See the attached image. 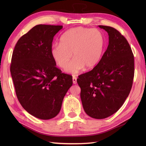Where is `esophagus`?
<instances>
[{
    "mask_svg": "<svg viewBox=\"0 0 146 146\" xmlns=\"http://www.w3.org/2000/svg\"><path fill=\"white\" fill-rule=\"evenodd\" d=\"M76 83H77L76 78L75 76H73V84H76Z\"/></svg>",
    "mask_w": 146,
    "mask_h": 146,
    "instance_id": "34e87169",
    "label": "esophagus"
}]
</instances>
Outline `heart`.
I'll use <instances>...</instances> for the list:
<instances>
[{
    "label": "heart",
    "mask_w": 146,
    "mask_h": 146,
    "mask_svg": "<svg viewBox=\"0 0 146 146\" xmlns=\"http://www.w3.org/2000/svg\"><path fill=\"white\" fill-rule=\"evenodd\" d=\"M105 48V38L101 31L83 27H73L61 36L60 44L51 48L52 58L59 66L65 68L72 57L74 59L68 66V73H78L85 68L94 69L100 63Z\"/></svg>",
    "instance_id": "1"
}]
</instances>
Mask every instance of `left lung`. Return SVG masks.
I'll return each mask as SVG.
<instances>
[{"label": "left lung", "mask_w": 146, "mask_h": 146, "mask_svg": "<svg viewBox=\"0 0 146 146\" xmlns=\"http://www.w3.org/2000/svg\"><path fill=\"white\" fill-rule=\"evenodd\" d=\"M108 35V45L102 60L77 83L86 113L102 119L119 110L129 95L134 76V58L128 41L113 27L98 26Z\"/></svg>", "instance_id": "obj_1"}]
</instances>
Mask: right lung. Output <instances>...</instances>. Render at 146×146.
I'll return each mask as SVG.
<instances>
[{
	"label": "right lung",
	"mask_w": 146,
	"mask_h": 146,
	"mask_svg": "<svg viewBox=\"0 0 146 146\" xmlns=\"http://www.w3.org/2000/svg\"><path fill=\"white\" fill-rule=\"evenodd\" d=\"M63 26L39 24L18 40L12 53L11 73L15 94L27 112L42 120L54 118L73 85L72 76L56 67L50 51Z\"/></svg>",
	"instance_id": "1"
}]
</instances>
